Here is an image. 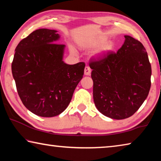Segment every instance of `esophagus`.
<instances>
[{"mask_svg":"<svg viewBox=\"0 0 161 161\" xmlns=\"http://www.w3.org/2000/svg\"><path fill=\"white\" fill-rule=\"evenodd\" d=\"M91 72H92V70L89 67L86 66V67H85V68H84V75H86V76L90 75Z\"/></svg>","mask_w":161,"mask_h":161,"instance_id":"obj_1","label":"esophagus"}]
</instances>
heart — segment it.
I'll use <instances>...</instances> for the list:
<instances>
[{
    "label": "heart",
    "mask_w": 161,
    "mask_h": 161,
    "mask_svg": "<svg viewBox=\"0 0 161 161\" xmlns=\"http://www.w3.org/2000/svg\"><path fill=\"white\" fill-rule=\"evenodd\" d=\"M98 47L92 53V56L94 58H102L103 57L108 55L114 50V43L111 40H105V38H97L94 40L93 42L87 45V47ZM70 50L72 53H75L74 48L70 47Z\"/></svg>",
    "instance_id": "b5f03b06"
}]
</instances>
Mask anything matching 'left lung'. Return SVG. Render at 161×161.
Segmentation results:
<instances>
[{
  "label": "left lung",
  "mask_w": 161,
  "mask_h": 161,
  "mask_svg": "<svg viewBox=\"0 0 161 161\" xmlns=\"http://www.w3.org/2000/svg\"><path fill=\"white\" fill-rule=\"evenodd\" d=\"M124 37L116 53L89 63L95 106L104 116L117 120L129 118L140 108L151 84L145 47L129 35Z\"/></svg>",
  "instance_id": "obj_1"
}]
</instances>
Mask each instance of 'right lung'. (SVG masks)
I'll use <instances>...</instances> for the list:
<instances>
[{
    "mask_svg": "<svg viewBox=\"0 0 161 161\" xmlns=\"http://www.w3.org/2000/svg\"><path fill=\"white\" fill-rule=\"evenodd\" d=\"M55 30H36L19 42L12 62V74L24 106L35 115L53 117L66 109L85 64L63 61L65 45L58 44Z\"/></svg>",
    "mask_w": 161,
    "mask_h": 161,
    "instance_id": "obj_1",
    "label": "right lung"
}]
</instances>
